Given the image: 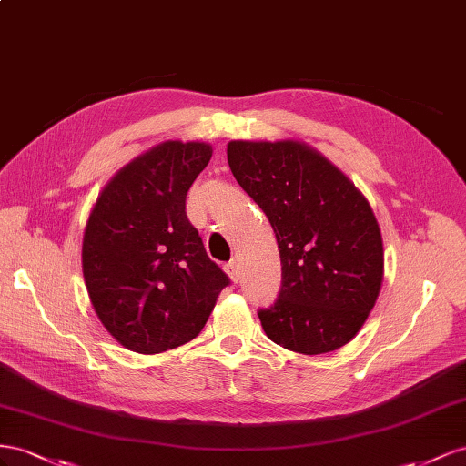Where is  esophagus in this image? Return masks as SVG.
<instances>
[{"mask_svg": "<svg viewBox=\"0 0 466 466\" xmlns=\"http://www.w3.org/2000/svg\"><path fill=\"white\" fill-rule=\"evenodd\" d=\"M224 271L228 273V277L232 279L234 283L240 281V265H238V261H236V259H232V261L226 263V265H224Z\"/></svg>", "mask_w": 466, "mask_h": 466, "instance_id": "1", "label": "esophagus"}]
</instances>
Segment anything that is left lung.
I'll return each mask as SVG.
<instances>
[{"instance_id": "left-lung-1", "label": "left lung", "mask_w": 466, "mask_h": 466, "mask_svg": "<svg viewBox=\"0 0 466 466\" xmlns=\"http://www.w3.org/2000/svg\"><path fill=\"white\" fill-rule=\"evenodd\" d=\"M240 187L269 218L281 256L277 300L258 316L285 350L320 355L351 341L373 310L384 269L367 198L300 142L228 144Z\"/></svg>"}]
</instances>
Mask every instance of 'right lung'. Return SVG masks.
Wrapping results in <instances>:
<instances>
[{
  "mask_svg": "<svg viewBox=\"0 0 466 466\" xmlns=\"http://www.w3.org/2000/svg\"><path fill=\"white\" fill-rule=\"evenodd\" d=\"M205 142H164L125 166L93 207L82 248L93 309L137 353L198 336L230 279L207 256L185 198L207 167Z\"/></svg>",
  "mask_w": 466,
  "mask_h": 466,
  "instance_id": "obj_1",
  "label": "right lung"
}]
</instances>
